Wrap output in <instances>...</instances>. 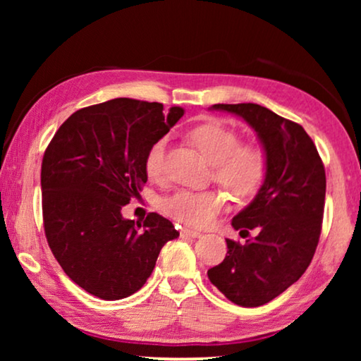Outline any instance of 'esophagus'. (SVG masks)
<instances>
[{"mask_svg":"<svg viewBox=\"0 0 361 361\" xmlns=\"http://www.w3.org/2000/svg\"><path fill=\"white\" fill-rule=\"evenodd\" d=\"M180 236H182V238H185V236H189V238H200L202 233H200V231H195V230H190V228H182Z\"/></svg>","mask_w":361,"mask_h":361,"instance_id":"1","label":"esophagus"}]
</instances>
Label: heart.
Segmentation results:
<instances>
[{
  "instance_id": "heart-1",
  "label": "heart",
  "mask_w": 361,
  "mask_h": 361,
  "mask_svg": "<svg viewBox=\"0 0 361 361\" xmlns=\"http://www.w3.org/2000/svg\"><path fill=\"white\" fill-rule=\"evenodd\" d=\"M199 151L215 164V179L236 195H250L258 189L266 174L264 154L256 146L240 145L233 130L219 123H204L190 133ZM166 140H157L146 154V174L161 179L164 174ZM225 195L219 190H177L164 200V212L180 224L209 225L224 209Z\"/></svg>"
}]
</instances>
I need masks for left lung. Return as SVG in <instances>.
Masks as SVG:
<instances>
[{
  "mask_svg": "<svg viewBox=\"0 0 361 361\" xmlns=\"http://www.w3.org/2000/svg\"><path fill=\"white\" fill-rule=\"evenodd\" d=\"M212 110L243 118L264 149V182L231 225L245 245L226 240L225 259L209 269L210 283L241 307L278 298L305 273L317 248L325 204V169L304 128L256 103Z\"/></svg>",
  "mask_w": 361,
  "mask_h": 361,
  "instance_id": "8db88e82",
  "label": "left lung"
}]
</instances>
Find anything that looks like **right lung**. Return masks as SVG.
Listing matches in <instances>:
<instances>
[{"label": "right lung", "mask_w": 361, "mask_h": 361, "mask_svg": "<svg viewBox=\"0 0 361 361\" xmlns=\"http://www.w3.org/2000/svg\"><path fill=\"white\" fill-rule=\"evenodd\" d=\"M115 98L82 108L59 128L44 152L42 216L47 243L63 273L87 293L118 300L140 290L167 241L169 220L123 219L146 184V154L184 110Z\"/></svg>", "instance_id": "add662e5"}]
</instances>
